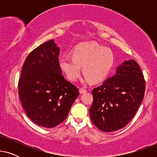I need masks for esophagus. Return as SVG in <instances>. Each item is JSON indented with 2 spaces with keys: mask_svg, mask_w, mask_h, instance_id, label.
Masks as SVG:
<instances>
[{
  "mask_svg": "<svg viewBox=\"0 0 157 157\" xmlns=\"http://www.w3.org/2000/svg\"><path fill=\"white\" fill-rule=\"evenodd\" d=\"M79 92H80L81 94H84L86 92V90L85 89H83V88H80V89H79Z\"/></svg>",
  "mask_w": 157,
  "mask_h": 157,
  "instance_id": "1",
  "label": "esophagus"
}]
</instances>
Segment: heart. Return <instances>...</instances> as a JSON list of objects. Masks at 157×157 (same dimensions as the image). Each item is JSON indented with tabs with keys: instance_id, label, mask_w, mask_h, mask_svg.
<instances>
[{
	"instance_id": "heart-1",
	"label": "heart",
	"mask_w": 157,
	"mask_h": 157,
	"mask_svg": "<svg viewBox=\"0 0 157 157\" xmlns=\"http://www.w3.org/2000/svg\"><path fill=\"white\" fill-rule=\"evenodd\" d=\"M73 58L63 57L59 67L71 81L81 76V67L86 78L98 83L106 77L112 68L114 56L111 50L94 42L77 46L72 52Z\"/></svg>"
}]
</instances>
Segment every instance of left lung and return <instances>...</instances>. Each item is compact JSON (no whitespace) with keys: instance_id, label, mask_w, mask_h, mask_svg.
<instances>
[{"instance_id":"obj_1","label":"left lung","mask_w":157,"mask_h":157,"mask_svg":"<svg viewBox=\"0 0 157 157\" xmlns=\"http://www.w3.org/2000/svg\"><path fill=\"white\" fill-rule=\"evenodd\" d=\"M134 60L124 62L117 74L92 90L90 118L96 127L106 132L123 128L136 114L144 99L146 83Z\"/></svg>"}]
</instances>
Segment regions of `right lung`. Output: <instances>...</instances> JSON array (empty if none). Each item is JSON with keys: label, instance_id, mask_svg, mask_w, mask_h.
<instances>
[{"label": "right lung", "instance_id": "1", "mask_svg": "<svg viewBox=\"0 0 157 157\" xmlns=\"http://www.w3.org/2000/svg\"><path fill=\"white\" fill-rule=\"evenodd\" d=\"M59 48L53 40L31 51L23 63L18 94L28 117L38 125L53 128L66 119L78 89L66 80L59 67Z\"/></svg>", "mask_w": 157, "mask_h": 157}]
</instances>
